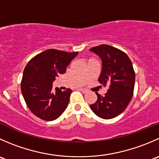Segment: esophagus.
Here are the masks:
<instances>
[{
  "label": "esophagus",
  "instance_id": "esophagus-1",
  "mask_svg": "<svg viewBox=\"0 0 159 159\" xmlns=\"http://www.w3.org/2000/svg\"><path fill=\"white\" fill-rule=\"evenodd\" d=\"M80 90H81V91H82L83 93H87V92H88V91H87V90H86V89H80Z\"/></svg>",
  "mask_w": 159,
  "mask_h": 159
}]
</instances>
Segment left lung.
<instances>
[{"mask_svg":"<svg viewBox=\"0 0 159 159\" xmlns=\"http://www.w3.org/2000/svg\"><path fill=\"white\" fill-rule=\"evenodd\" d=\"M90 51L102 59V71L98 81L109 89L104 96L96 93L98 99L90 105L97 116L111 119L124 111L133 95L134 75L129 56L121 50L108 44L94 47Z\"/></svg>","mask_w":159,"mask_h":159,"instance_id":"1","label":"left lung"}]
</instances>
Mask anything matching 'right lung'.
<instances>
[{
	"label": "right lung",
	"instance_id": "1",
	"mask_svg": "<svg viewBox=\"0 0 159 159\" xmlns=\"http://www.w3.org/2000/svg\"><path fill=\"white\" fill-rule=\"evenodd\" d=\"M78 54L48 49L34 57L25 67L20 84L22 95L32 113L41 119L55 120L66 109L72 91L56 88L54 92L53 82L65 73Z\"/></svg>",
	"mask_w": 159,
	"mask_h": 159
}]
</instances>
